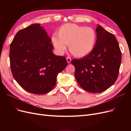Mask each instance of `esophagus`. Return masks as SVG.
<instances>
[{
    "label": "esophagus",
    "instance_id": "34e87169",
    "mask_svg": "<svg viewBox=\"0 0 131 131\" xmlns=\"http://www.w3.org/2000/svg\"><path fill=\"white\" fill-rule=\"evenodd\" d=\"M66 59H67V62H68V63H69L71 62V60H72V59H71V58L69 57H67Z\"/></svg>",
    "mask_w": 131,
    "mask_h": 131
}]
</instances>
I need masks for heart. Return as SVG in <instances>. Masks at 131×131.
<instances>
[{"mask_svg":"<svg viewBox=\"0 0 131 131\" xmlns=\"http://www.w3.org/2000/svg\"><path fill=\"white\" fill-rule=\"evenodd\" d=\"M57 35L53 34L51 41L57 52L63 54L68 44L70 52L74 56L83 57L93 50L97 40V34L90 27L75 23H66L59 28Z\"/></svg>","mask_w":131,"mask_h":131,"instance_id":"1","label":"heart"}]
</instances>
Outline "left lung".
<instances>
[{
    "instance_id": "obj_1",
    "label": "left lung",
    "mask_w": 131,
    "mask_h": 131,
    "mask_svg": "<svg viewBox=\"0 0 131 131\" xmlns=\"http://www.w3.org/2000/svg\"><path fill=\"white\" fill-rule=\"evenodd\" d=\"M97 40L90 54L72 59L79 85L91 93H101L116 81L121 63V52L116 37L98 25Z\"/></svg>"
}]
</instances>
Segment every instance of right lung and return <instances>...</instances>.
<instances>
[{
	"label": "right lung",
	"instance_id": "right-lung-1",
	"mask_svg": "<svg viewBox=\"0 0 131 131\" xmlns=\"http://www.w3.org/2000/svg\"><path fill=\"white\" fill-rule=\"evenodd\" d=\"M51 38L40 23L19 30L10 46V67L13 77L21 88L35 94L49 92L56 85L59 73L68 63L56 56Z\"/></svg>",
	"mask_w": 131,
	"mask_h": 131
}]
</instances>
